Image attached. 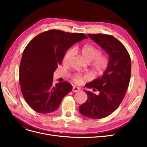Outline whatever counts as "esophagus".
<instances>
[{
	"label": "esophagus",
	"mask_w": 147,
	"mask_h": 147,
	"mask_svg": "<svg viewBox=\"0 0 147 147\" xmlns=\"http://www.w3.org/2000/svg\"><path fill=\"white\" fill-rule=\"evenodd\" d=\"M80 90V88L78 87H76V86H73V89L72 91L74 92H79Z\"/></svg>",
	"instance_id": "obj_1"
}]
</instances>
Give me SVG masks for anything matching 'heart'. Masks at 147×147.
<instances>
[{"instance_id":"1","label":"heart","mask_w":147,"mask_h":147,"mask_svg":"<svg viewBox=\"0 0 147 147\" xmlns=\"http://www.w3.org/2000/svg\"><path fill=\"white\" fill-rule=\"evenodd\" d=\"M74 53L73 49H68L65 53L63 61L67 63ZM80 53L83 59L87 63L92 62V67L94 70L99 74H103L109 65V59L107 57L101 55V51L93 45H86L83 46L80 49ZM86 77L80 74H75L73 80L76 84L82 83Z\"/></svg>"}]
</instances>
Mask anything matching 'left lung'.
Segmentation results:
<instances>
[{"label":"left lung","mask_w":147,"mask_h":147,"mask_svg":"<svg viewBox=\"0 0 147 147\" xmlns=\"http://www.w3.org/2000/svg\"><path fill=\"white\" fill-rule=\"evenodd\" d=\"M88 36L109 55V65L102 76L86 84L87 88L98 90L99 94L84 90L88 99L79 106V110L87 117L102 119L117 109L126 95L131 75L130 57L125 46L113 36Z\"/></svg>","instance_id":"1"}]
</instances>
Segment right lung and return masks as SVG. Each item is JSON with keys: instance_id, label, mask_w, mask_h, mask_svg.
Masks as SVG:
<instances>
[{"instance_id": "add662e5", "label": "right lung", "mask_w": 147, "mask_h": 147, "mask_svg": "<svg viewBox=\"0 0 147 147\" xmlns=\"http://www.w3.org/2000/svg\"><path fill=\"white\" fill-rule=\"evenodd\" d=\"M87 38L83 33L50 30L27 45L21 60L19 80L23 97L33 110L42 114L55 111L72 90V85L66 81L53 84V74L68 48Z\"/></svg>"}]
</instances>
